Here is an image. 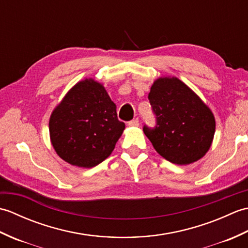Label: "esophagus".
<instances>
[{"label": "esophagus", "instance_id": "esophagus-1", "mask_svg": "<svg viewBox=\"0 0 248 248\" xmlns=\"http://www.w3.org/2000/svg\"><path fill=\"white\" fill-rule=\"evenodd\" d=\"M128 124L130 125V127H139V125H140V120L138 118H135L133 120L129 121Z\"/></svg>", "mask_w": 248, "mask_h": 248}]
</instances>
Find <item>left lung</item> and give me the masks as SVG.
Listing matches in <instances>:
<instances>
[{
  "mask_svg": "<svg viewBox=\"0 0 248 248\" xmlns=\"http://www.w3.org/2000/svg\"><path fill=\"white\" fill-rule=\"evenodd\" d=\"M148 99L156 116L155 129L144 133L155 151L173 164L188 165L207 154L215 133L212 110L176 77H160Z\"/></svg>",
  "mask_w": 248,
  "mask_h": 248,
  "instance_id": "1",
  "label": "left lung"
}]
</instances>
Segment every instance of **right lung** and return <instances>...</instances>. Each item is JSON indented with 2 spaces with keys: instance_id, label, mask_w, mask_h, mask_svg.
<instances>
[{
  "instance_id": "1",
  "label": "right lung",
  "mask_w": 248,
  "mask_h": 248,
  "mask_svg": "<svg viewBox=\"0 0 248 248\" xmlns=\"http://www.w3.org/2000/svg\"><path fill=\"white\" fill-rule=\"evenodd\" d=\"M125 125L103 84L93 78L71 87L49 120L51 144L61 159L92 168L112 154Z\"/></svg>"
}]
</instances>
